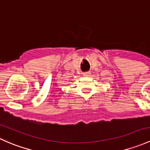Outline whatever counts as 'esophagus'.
Wrapping results in <instances>:
<instances>
[{
  "mask_svg": "<svg viewBox=\"0 0 150 150\" xmlns=\"http://www.w3.org/2000/svg\"><path fill=\"white\" fill-rule=\"evenodd\" d=\"M90 75H91L90 72H85V73L83 74V76H89Z\"/></svg>",
  "mask_w": 150,
  "mask_h": 150,
  "instance_id": "1",
  "label": "esophagus"
}]
</instances>
